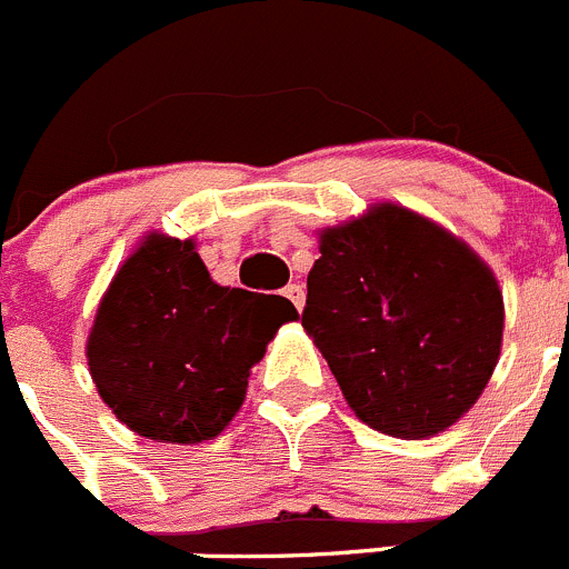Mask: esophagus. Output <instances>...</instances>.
I'll list each match as a JSON object with an SVG mask.
<instances>
[{"label":"esophagus","instance_id":"obj_1","mask_svg":"<svg viewBox=\"0 0 569 569\" xmlns=\"http://www.w3.org/2000/svg\"><path fill=\"white\" fill-rule=\"evenodd\" d=\"M284 296L293 301L296 310H301V307H305V290H301V284H288V288H284Z\"/></svg>","mask_w":569,"mask_h":569}]
</instances>
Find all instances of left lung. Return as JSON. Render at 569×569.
Masks as SVG:
<instances>
[{
	"instance_id": "left-lung-1",
	"label": "left lung",
	"mask_w": 569,
	"mask_h": 569,
	"mask_svg": "<svg viewBox=\"0 0 569 569\" xmlns=\"http://www.w3.org/2000/svg\"><path fill=\"white\" fill-rule=\"evenodd\" d=\"M301 327L363 423L392 437L455 426L491 380L502 290L462 239L409 208L321 231Z\"/></svg>"
}]
</instances>
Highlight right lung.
Masks as SVG:
<instances>
[{
    "label": "right lung",
    "instance_id": "right-lung-1",
    "mask_svg": "<svg viewBox=\"0 0 569 569\" xmlns=\"http://www.w3.org/2000/svg\"><path fill=\"white\" fill-rule=\"evenodd\" d=\"M293 319L284 296L217 284L191 239L149 233L98 305L87 361L121 423L189 446L231 423L250 367Z\"/></svg>",
    "mask_w": 569,
    "mask_h": 569
}]
</instances>
